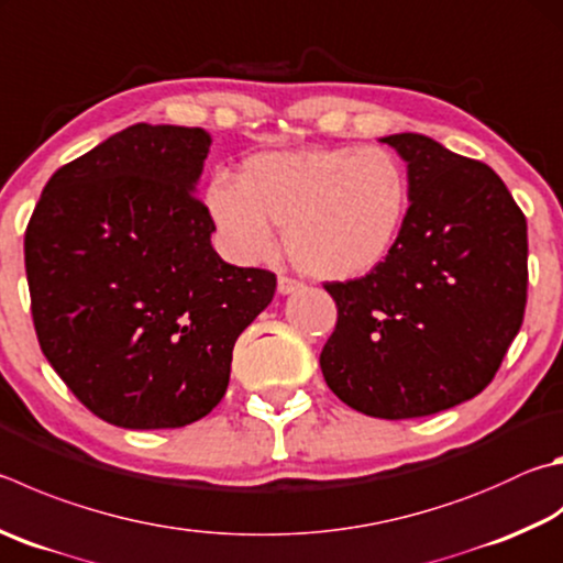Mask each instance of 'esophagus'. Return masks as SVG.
<instances>
[{"mask_svg": "<svg viewBox=\"0 0 563 563\" xmlns=\"http://www.w3.org/2000/svg\"><path fill=\"white\" fill-rule=\"evenodd\" d=\"M302 288H305V283L295 280V278H288V275H280V278H278V292L280 295H290V292L302 290Z\"/></svg>", "mask_w": 563, "mask_h": 563, "instance_id": "1", "label": "esophagus"}]
</instances>
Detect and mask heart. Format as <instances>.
Masks as SVG:
<instances>
[{"mask_svg": "<svg viewBox=\"0 0 563 563\" xmlns=\"http://www.w3.org/2000/svg\"><path fill=\"white\" fill-rule=\"evenodd\" d=\"M207 209L236 258H268L275 227H285L298 268L350 280L379 268L398 246L411 181L404 162L384 147L263 152L243 162L239 181L209 184Z\"/></svg>", "mask_w": 563, "mask_h": 563, "instance_id": "1", "label": "heart"}]
</instances>
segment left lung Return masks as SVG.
<instances>
[{"label":"left lung","mask_w":563,"mask_h":563,"mask_svg":"<svg viewBox=\"0 0 563 563\" xmlns=\"http://www.w3.org/2000/svg\"><path fill=\"white\" fill-rule=\"evenodd\" d=\"M382 142L404 157L411 209L394 253L324 283L336 324L322 346L327 386L354 411L418 418L495 379L527 305V219L505 181L416 132Z\"/></svg>","instance_id":"obj_1"}]
</instances>
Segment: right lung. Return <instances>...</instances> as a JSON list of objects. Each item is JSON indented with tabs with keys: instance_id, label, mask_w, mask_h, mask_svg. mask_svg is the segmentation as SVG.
I'll use <instances>...</instances> for the list:
<instances>
[{
	"instance_id": "obj_1",
	"label": "right lung",
	"mask_w": 563,
	"mask_h": 563,
	"mask_svg": "<svg viewBox=\"0 0 563 563\" xmlns=\"http://www.w3.org/2000/svg\"><path fill=\"white\" fill-rule=\"evenodd\" d=\"M211 137L137 122L60 167L24 236L41 352L88 411L152 431L207 416L275 273L211 246L197 199Z\"/></svg>"
}]
</instances>
